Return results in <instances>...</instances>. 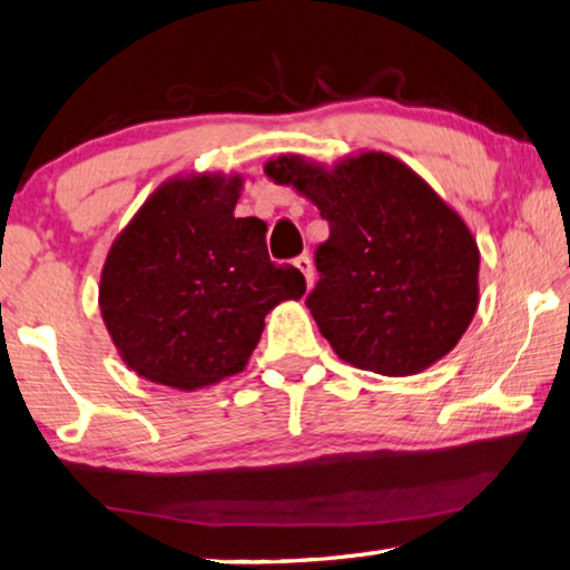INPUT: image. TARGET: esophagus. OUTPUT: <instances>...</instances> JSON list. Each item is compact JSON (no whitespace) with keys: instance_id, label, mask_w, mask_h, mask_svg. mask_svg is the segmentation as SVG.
Instances as JSON below:
<instances>
[{"instance_id":"obj_1","label":"esophagus","mask_w":570,"mask_h":570,"mask_svg":"<svg viewBox=\"0 0 570 570\" xmlns=\"http://www.w3.org/2000/svg\"><path fill=\"white\" fill-rule=\"evenodd\" d=\"M294 266L298 268V272L304 274V278H306V284L312 286L314 284V264H312V258H308L306 254H302V256H296L294 258Z\"/></svg>"}]
</instances>
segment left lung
<instances>
[{
  "mask_svg": "<svg viewBox=\"0 0 570 570\" xmlns=\"http://www.w3.org/2000/svg\"><path fill=\"white\" fill-rule=\"evenodd\" d=\"M266 176L304 193L330 224L306 306L344 362L404 377L460 342L478 308V244L417 173L364 153L334 170L282 156Z\"/></svg>",
  "mask_w": 570,
  "mask_h": 570,
  "instance_id": "8db88e82",
  "label": "left lung"
}]
</instances>
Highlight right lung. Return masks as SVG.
<instances>
[{
  "mask_svg": "<svg viewBox=\"0 0 570 570\" xmlns=\"http://www.w3.org/2000/svg\"><path fill=\"white\" fill-rule=\"evenodd\" d=\"M240 178L196 176L160 186L115 238L100 312L140 377L198 390L240 372L278 302L306 282L274 264L262 218H236Z\"/></svg>",
  "mask_w": 570,
  "mask_h": 570,
  "instance_id": "obj_1",
  "label": "right lung"
}]
</instances>
